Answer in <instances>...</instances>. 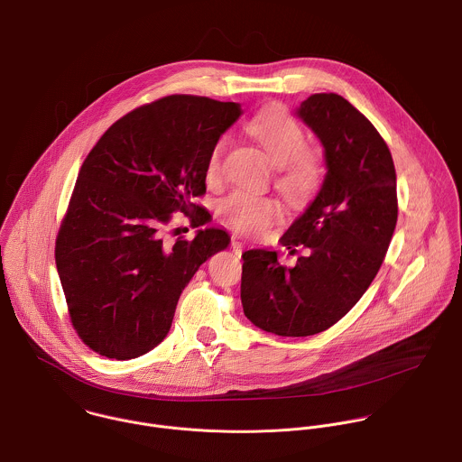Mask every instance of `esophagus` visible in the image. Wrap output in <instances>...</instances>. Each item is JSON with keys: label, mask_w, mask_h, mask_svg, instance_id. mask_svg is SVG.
I'll return each instance as SVG.
<instances>
[{"label": "esophagus", "mask_w": 462, "mask_h": 462, "mask_svg": "<svg viewBox=\"0 0 462 462\" xmlns=\"http://www.w3.org/2000/svg\"><path fill=\"white\" fill-rule=\"evenodd\" d=\"M243 248H245L243 243H241L237 237H232V252H234L237 257L243 254Z\"/></svg>", "instance_id": "34e87169"}]
</instances>
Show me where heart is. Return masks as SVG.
<instances>
[{
  "mask_svg": "<svg viewBox=\"0 0 462 462\" xmlns=\"http://www.w3.org/2000/svg\"><path fill=\"white\" fill-rule=\"evenodd\" d=\"M246 133L264 149L268 158L279 165L275 185L282 196L295 205L306 203L322 183L319 158L308 151V136L302 125L284 111H263L245 124ZM228 149V136H219L207 158V181L217 183L223 172V160ZM219 217L234 230L248 236L261 234L281 216L277 199L252 190H234L217 205Z\"/></svg>",
  "mask_w": 462,
  "mask_h": 462,
  "instance_id": "obj_1",
  "label": "heart"
}]
</instances>
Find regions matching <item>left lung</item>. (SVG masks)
Here are the masks:
<instances>
[{
    "label": "left lung",
    "instance_id": "1",
    "mask_svg": "<svg viewBox=\"0 0 462 462\" xmlns=\"http://www.w3.org/2000/svg\"><path fill=\"white\" fill-rule=\"evenodd\" d=\"M297 115L320 138L328 174L317 198L281 237L293 268L264 248L243 254L241 302L257 328L310 337L335 326L362 299L389 250L396 221V169L389 145L337 93L308 97Z\"/></svg>",
    "mask_w": 462,
    "mask_h": 462
}]
</instances>
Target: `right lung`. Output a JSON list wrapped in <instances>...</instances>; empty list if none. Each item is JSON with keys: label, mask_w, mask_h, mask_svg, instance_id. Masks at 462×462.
Wrapping results in <instances>:
<instances>
[{"label": "right lung", "mask_w": 462, "mask_h": 462, "mask_svg": "<svg viewBox=\"0 0 462 462\" xmlns=\"http://www.w3.org/2000/svg\"><path fill=\"white\" fill-rule=\"evenodd\" d=\"M236 102L169 95L118 118L86 156L55 239V264L79 338L97 355L138 358L169 333L198 268L230 243L221 228L163 239L174 212L208 210L207 158L241 116Z\"/></svg>", "instance_id": "1"}]
</instances>
